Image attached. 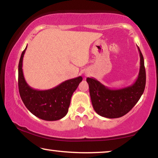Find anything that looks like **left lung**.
Returning a JSON list of instances; mask_svg holds the SVG:
<instances>
[{"instance_id": "left-lung-1", "label": "left lung", "mask_w": 158, "mask_h": 158, "mask_svg": "<svg viewBox=\"0 0 158 158\" xmlns=\"http://www.w3.org/2000/svg\"><path fill=\"white\" fill-rule=\"evenodd\" d=\"M138 47L140 57L139 75L132 85L120 89H111L94 77H87L93 107L101 116L119 118L127 114L139 100L146 83L144 58Z\"/></svg>"}]
</instances>
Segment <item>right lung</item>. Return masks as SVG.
<instances>
[{
	"label": "right lung",
	"instance_id": "1",
	"mask_svg": "<svg viewBox=\"0 0 158 158\" xmlns=\"http://www.w3.org/2000/svg\"><path fill=\"white\" fill-rule=\"evenodd\" d=\"M27 48V46L21 53L19 63L18 83L21 100L36 117L45 121L59 120L68 113L71 97L83 77L79 76L68 80L52 89H34L28 85L23 74V57Z\"/></svg>",
	"mask_w": 158,
	"mask_h": 158
}]
</instances>
